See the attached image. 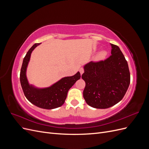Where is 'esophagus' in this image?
<instances>
[{
    "instance_id": "34e87169",
    "label": "esophagus",
    "mask_w": 149,
    "mask_h": 149,
    "mask_svg": "<svg viewBox=\"0 0 149 149\" xmlns=\"http://www.w3.org/2000/svg\"><path fill=\"white\" fill-rule=\"evenodd\" d=\"M79 72H80V73H81V74H83V73H84V69L83 68H81L79 69Z\"/></svg>"
}]
</instances>
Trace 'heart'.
<instances>
[{
	"label": "heart",
	"mask_w": 149,
	"mask_h": 149,
	"mask_svg": "<svg viewBox=\"0 0 149 149\" xmlns=\"http://www.w3.org/2000/svg\"><path fill=\"white\" fill-rule=\"evenodd\" d=\"M107 55V52L106 51H101L100 53H99V54L97 56V58L98 60H102L104 59L106 57Z\"/></svg>",
	"instance_id": "heart-1"
}]
</instances>
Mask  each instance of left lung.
<instances>
[{
    "label": "left lung",
    "mask_w": 149,
    "mask_h": 149,
    "mask_svg": "<svg viewBox=\"0 0 149 149\" xmlns=\"http://www.w3.org/2000/svg\"><path fill=\"white\" fill-rule=\"evenodd\" d=\"M111 55L105 60L91 61L84 66L86 83L83 97L88 104L106 109L122 100L130 84L127 61L118 46L111 43Z\"/></svg>",
    "instance_id": "left-lung-1"
}]
</instances>
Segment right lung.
<instances>
[{"label":"right lung","mask_w":149,"mask_h":149,"mask_svg":"<svg viewBox=\"0 0 149 149\" xmlns=\"http://www.w3.org/2000/svg\"><path fill=\"white\" fill-rule=\"evenodd\" d=\"M40 43H35L30 48L24 58L20 70V81L26 98L35 106L45 109H52L63 104L69 89L81 78L80 73L63 78L51 86L45 88H35L29 83L26 71L31 53Z\"/></svg>","instance_id":"obj_1"}]
</instances>
